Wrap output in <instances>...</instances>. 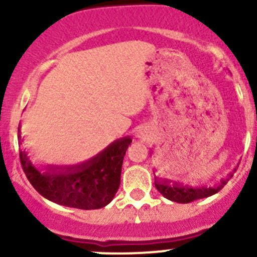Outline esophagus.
<instances>
[{"label": "esophagus", "mask_w": 257, "mask_h": 257, "mask_svg": "<svg viewBox=\"0 0 257 257\" xmlns=\"http://www.w3.org/2000/svg\"><path fill=\"white\" fill-rule=\"evenodd\" d=\"M137 134H138V137H142V136H143V132H138Z\"/></svg>", "instance_id": "obj_1"}]
</instances>
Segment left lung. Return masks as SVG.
I'll return each mask as SVG.
<instances>
[{"label": "left lung", "instance_id": "1", "mask_svg": "<svg viewBox=\"0 0 257 257\" xmlns=\"http://www.w3.org/2000/svg\"><path fill=\"white\" fill-rule=\"evenodd\" d=\"M235 172H236V168H235L231 173H229L226 178L220 179L219 183H216L215 185L211 186H191L188 185V184L185 185V184L169 180V179L159 178L155 174L154 184L155 188L158 189V191H159L164 198L179 204H188L194 200H198V199L208 198V196L216 194L217 191H220L224 188V185H226V183L232 178Z\"/></svg>", "mask_w": 257, "mask_h": 257}]
</instances>
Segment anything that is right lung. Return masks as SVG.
<instances>
[{
  "mask_svg": "<svg viewBox=\"0 0 257 257\" xmlns=\"http://www.w3.org/2000/svg\"><path fill=\"white\" fill-rule=\"evenodd\" d=\"M22 169L33 188L48 200L68 208L94 210L113 200L120 185L124 155L131 137L116 139L95 157L77 165H36L28 150L22 148L21 123L18 126Z\"/></svg>",
  "mask_w": 257,
  "mask_h": 257,
  "instance_id": "obj_1",
  "label": "right lung"
}]
</instances>
